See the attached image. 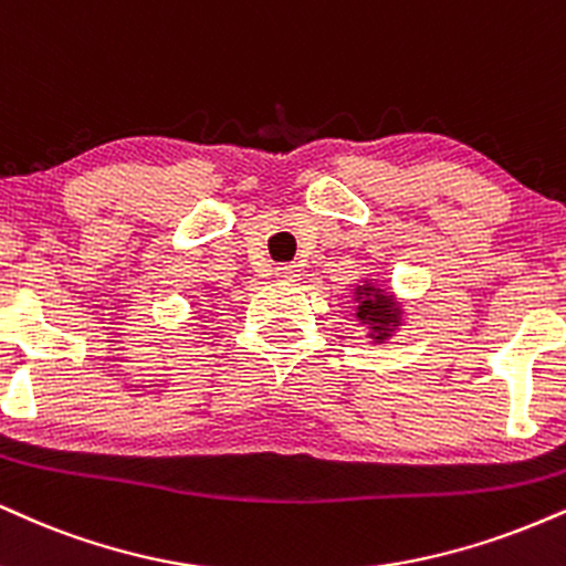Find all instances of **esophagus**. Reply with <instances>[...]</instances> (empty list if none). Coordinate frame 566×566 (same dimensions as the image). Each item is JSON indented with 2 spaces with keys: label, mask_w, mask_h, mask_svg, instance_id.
Segmentation results:
<instances>
[{
  "label": "esophagus",
  "mask_w": 566,
  "mask_h": 566,
  "mask_svg": "<svg viewBox=\"0 0 566 566\" xmlns=\"http://www.w3.org/2000/svg\"><path fill=\"white\" fill-rule=\"evenodd\" d=\"M276 276L282 279V282H297V276H301V269L297 265H276Z\"/></svg>",
  "instance_id": "34e87169"
}]
</instances>
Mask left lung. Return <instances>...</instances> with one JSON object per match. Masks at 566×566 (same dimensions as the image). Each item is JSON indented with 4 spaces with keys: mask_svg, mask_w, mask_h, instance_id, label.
Here are the masks:
<instances>
[{
    "mask_svg": "<svg viewBox=\"0 0 566 566\" xmlns=\"http://www.w3.org/2000/svg\"><path fill=\"white\" fill-rule=\"evenodd\" d=\"M356 318L364 326H369V337L374 343H385L392 337V332L400 326V308L395 305L392 295L387 290L377 287V284L364 282L356 287Z\"/></svg>",
    "mask_w": 566,
    "mask_h": 566,
    "instance_id": "obj_1",
    "label": "left lung"
}]
</instances>
